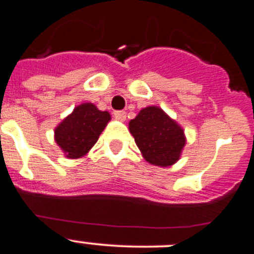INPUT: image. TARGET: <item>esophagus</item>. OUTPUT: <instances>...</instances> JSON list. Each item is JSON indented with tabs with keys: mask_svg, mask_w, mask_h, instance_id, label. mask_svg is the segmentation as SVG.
<instances>
[{
	"mask_svg": "<svg viewBox=\"0 0 254 254\" xmlns=\"http://www.w3.org/2000/svg\"><path fill=\"white\" fill-rule=\"evenodd\" d=\"M113 115H115V117L117 118L118 121H122L123 122V121L126 120V112L125 111H116Z\"/></svg>",
	"mask_w": 254,
	"mask_h": 254,
	"instance_id": "esophagus-1",
	"label": "esophagus"
}]
</instances>
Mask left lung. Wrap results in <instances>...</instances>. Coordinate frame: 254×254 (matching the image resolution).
<instances>
[{
  "mask_svg": "<svg viewBox=\"0 0 254 254\" xmlns=\"http://www.w3.org/2000/svg\"><path fill=\"white\" fill-rule=\"evenodd\" d=\"M128 127L143 159L151 165L171 166L180 159L186 143L184 129L161 108L151 106L141 109Z\"/></svg>",
  "mask_w": 254,
  "mask_h": 254,
  "instance_id": "1",
  "label": "left lung"
}]
</instances>
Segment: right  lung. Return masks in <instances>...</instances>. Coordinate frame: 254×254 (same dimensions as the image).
Masks as SVG:
<instances>
[{"instance_id": "right-lung-1", "label": "right lung", "mask_w": 254, "mask_h": 254, "mask_svg": "<svg viewBox=\"0 0 254 254\" xmlns=\"http://www.w3.org/2000/svg\"><path fill=\"white\" fill-rule=\"evenodd\" d=\"M109 121L111 115L107 111H99L92 103H83L55 128V141L66 157L79 159L95 145Z\"/></svg>"}]
</instances>
